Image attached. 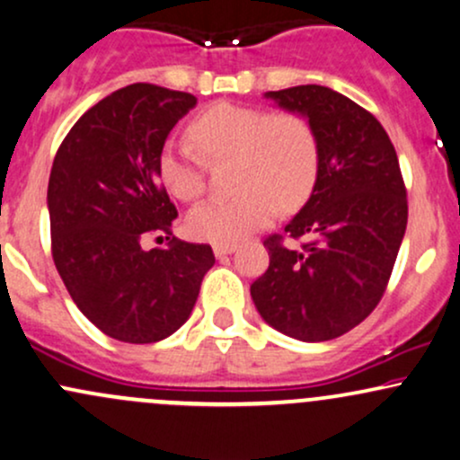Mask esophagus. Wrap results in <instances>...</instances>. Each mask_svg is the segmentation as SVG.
I'll return each instance as SVG.
<instances>
[{"instance_id":"1","label":"esophagus","mask_w":460,"mask_h":460,"mask_svg":"<svg viewBox=\"0 0 460 460\" xmlns=\"http://www.w3.org/2000/svg\"><path fill=\"white\" fill-rule=\"evenodd\" d=\"M234 251H235V244H214V255L218 257V260H223V257L231 255Z\"/></svg>"}]
</instances>
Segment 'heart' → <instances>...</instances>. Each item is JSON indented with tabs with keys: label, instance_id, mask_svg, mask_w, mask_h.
Instances as JSON below:
<instances>
[{
	"label": "heart",
	"instance_id": "heart-1",
	"mask_svg": "<svg viewBox=\"0 0 460 460\" xmlns=\"http://www.w3.org/2000/svg\"><path fill=\"white\" fill-rule=\"evenodd\" d=\"M190 138L166 142L157 172L172 197L194 200L205 190V162L234 160L237 194L208 200L186 216L194 240L235 244L266 226L281 208L294 212L314 192L320 175L318 131L298 112H270L237 103H216L190 123Z\"/></svg>",
	"mask_w": 460,
	"mask_h": 460
}]
</instances>
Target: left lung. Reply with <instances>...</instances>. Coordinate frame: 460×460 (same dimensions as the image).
<instances>
[{"label": "left lung", "instance_id": "8db88e82", "mask_svg": "<svg viewBox=\"0 0 460 460\" xmlns=\"http://www.w3.org/2000/svg\"><path fill=\"white\" fill-rule=\"evenodd\" d=\"M266 97L311 120L320 175L285 235L263 240L270 266L251 296L283 335L335 340L372 314L392 277L409 218L398 155L374 114L331 88L307 84ZM285 236L310 242L296 249Z\"/></svg>", "mask_w": 460, "mask_h": 460}]
</instances>
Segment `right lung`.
Instances as JSON below:
<instances>
[{"label":"right lung","instance_id":"1","mask_svg":"<svg viewBox=\"0 0 460 460\" xmlns=\"http://www.w3.org/2000/svg\"><path fill=\"white\" fill-rule=\"evenodd\" d=\"M194 105L190 93L131 84L84 112L54 157L51 255L77 309L112 340L172 335L216 261L209 244L170 237L177 208L157 172L164 142ZM151 233H166L169 248L145 252Z\"/></svg>","mask_w":460,"mask_h":460}]
</instances>
